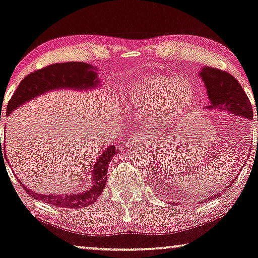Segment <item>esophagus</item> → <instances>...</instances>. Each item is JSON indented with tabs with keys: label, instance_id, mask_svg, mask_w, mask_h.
<instances>
[{
	"label": "esophagus",
	"instance_id": "1",
	"mask_svg": "<svg viewBox=\"0 0 258 258\" xmlns=\"http://www.w3.org/2000/svg\"><path fill=\"white\" fill-rule=\"evenodd\" d=\"M134 143H141V144H144V143H147V140H146V138H145L144 136H141V134H134V136H132L130 138V141H128V144L131 145V144H134Z\"/></svg>",
	"mask_w": 258,
	"mask_h": 258
}]
</instances>
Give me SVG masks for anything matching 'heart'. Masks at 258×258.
Returning <instances> with one entry per match:
<instances>
[{
  "mask_svg": "<svg viewBox=\"0 0 258 258\" xmlns=\"http://www.w3.org/2000/svg\"><path fill=\"white\" fill-rule=\"evenodd\" d=\"M197 91L189 79L155 75L128 90L124 96L126 107L151 115L154 120L167 121L182 113L193 103Z\"/></svg>",
  "mask_w": 258,
  "mask_h": 258,
  "instance_id": "obj_1",
  "label": "heart"
}]
</instances>
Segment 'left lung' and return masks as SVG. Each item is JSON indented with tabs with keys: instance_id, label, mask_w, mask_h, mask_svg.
Returning a JSON list of instances; mask_svg holds the SVG:
<instances>
[{
	"instance_id": "obj_1",
	"label": "left lung",
	"mask_w": 258,
	"mask_h": 258,
	"mask_svg": "<svg viewBox=\"0 0 258 258\" xmlns=\"http://www.w3.org/2000/svg\"><path fill=\"white\" fill-rule=\"evenodd\" d=\"M199 77L202 79L203 84L206 86L207 96L209 100V105L206 106V110L208 108V110L228 112L236 117L251 120L252 106L244 90L242 89L235 77L226 71H221L219 69L210 67L201 68V70L199 71ZM234 180L231 181V183L234 182ZM220 197V193L210 195L208 200ZM170 203L176 205L175 202Z\"/></svg>"
}]
</instances>
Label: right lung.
<instances>
[{
    "label": "right lung",
    "instance_id": "obj_1",
    "mask_svg": "<svg viewBox=\"0 0 258 258\" xmlns=\"http://www.w3.org/2000/svg\"><path fill=\"white\" fill-rule=\"evenodd\" d=\"M98 68L83 61H68L49 65L41 70L31 72L20 83L19 88L9 100L7 114L17 110L21 105L38 96L56 90H74V91H91L100 86ZM1 147V138H0ZM6 147V144H5ZM2 150V147H1ZM117 153L115 146H108L101 152L96 164L92 167L91 184L88 189L70 194H39L24 186L25 191L35 200L49 203L55 207L79 209L92 205L104 190L107 180L108 165Z\"/></svg>",
    "mask_w": 258,
    "mask_h": 258
}]
</instances>
